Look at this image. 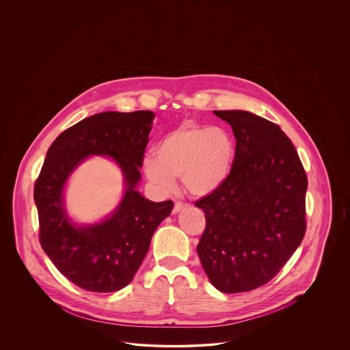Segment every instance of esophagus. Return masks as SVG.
Here are the masks:
<instances>
[{
    "mask_svg": "<svg viewBox=\"0 0 350 350\" xmlns=\"http://www.w3.org/2000/svg\"><path fill=\"white\" fill-rule=\"evenodd\" d=\"M189 208V205L188 204H183V202H176L174 204V208H173V215H177V213H180V212H183V211H185V209H188Z\"/></svg>",
    "mask_w": 350,
    "mask_h": 350,
    "instance_id": "34e87169",
    "label": "esophagus"
}]
</instances>
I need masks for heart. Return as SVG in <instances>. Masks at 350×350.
Listing matches in <instances>:
<instances>
[{"label":"heart","instance_id":"heart-1","mask_svg":"<svg viewBox=\"0 0 350 350\" xmlns=\"http://www.w3.org/2000/svg\"><path fill=\"white\" fill-rule=\"evenodd\" d=\"M236 157L232 135L221 127L184 123L157 145L156 157L144 159L148 180L161 192H172L181 177L188 193H215L231 174Z\"/></svg>","mask_w":350,"mask_h":350}]
</instances>
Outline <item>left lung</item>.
Wrapping results in <instances>:
<instances>
[{"label":"left lung","mask_w":350,"mask_h":350,"mask_svg":"<svg viewBox=\"0 0 350 350\" xmlns=\"http://www.w3.org/2000/svg\"><path fill=\"white\" fill-rule=\"evenodd\" d=\"M232 127L231 174L196 206L206 227L197 245L202 269L221 293L266 284L302 243L308 178L280 127L243 110L213 111Z\"/></svg>","instance_id":"obj_1"}]
</instances>
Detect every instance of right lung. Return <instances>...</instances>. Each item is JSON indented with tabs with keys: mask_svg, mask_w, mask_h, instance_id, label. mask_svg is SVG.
I'll list each match as a JSON object with an SVG mask.
<instances>
[{
	"mask_svg": "<svg viewBox=\"0 0 350 350\" xmlns=\"http://www.w3.org/2000/svg\"><path fill=\"white\" fill-rule=\"evenodd\" d=\"M156 114L105 111L84 118L51 145L35 185L40 243L68 280L92 293L126 287L142 265L157 227L173 209L138 191L144 153ZM111 157L122 173L124 194L107 217L78 224L65 206V188L90 156Z\"/></svg>",
	"mask_w": 350,
	"mask_h": 350,
	"instance_id": "1",
	"label": "right lung"
}]
</instances>
